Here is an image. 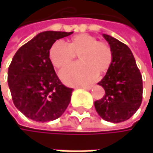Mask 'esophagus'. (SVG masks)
I'll use <instances>...</instances> for the list:
<instances>
[{"mask_svg": "<svg viewBox=\"0 0 153 153\" xmlns=\"http://www.w3.org/2000/svg\"><path fill=\"white\" fill-rule=\"evenodd\" d=\"M79 88H85V89H90V88H92V86H81V87H79Z\"/></svg>", "mask_w": 153, "mask_h": 153, "instance_id": "esophagus-1", "label": "esophagus"}]
</instances>
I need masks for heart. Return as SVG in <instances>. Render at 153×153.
I'll return each instance as SVG.
<instances>
[{"instance_id": "b5f03b06", "label": "heart", "mask_w": 153, "mask_h": 153, "mask_svg": "<svg viewBox=\"0 0 153 153\" xmlns=\"http://www.w3.org/2000/svg\"><path fill=\"white\" fill-rule=\"evenodd\" d=\"M78 55L80 62L71 65L61 73V78L70 85L90 82L97 74H103L110 68L113 53L105 42L88 33H80L70 38L66 45L56 42L49 49V59L57 69L68 66Z\"/></svg>"}]
</instances>
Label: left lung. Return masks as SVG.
Segmentation results:
<instances>
[{"mask_svg": "<svg viewBox=\"0 0 153 153\" xmlns=\"http://www.w3.org/2000/svg\"><path fill=\"white\" fill-rule=\"evenodd\" d=\"M103 35L111 47L113 59L98 82L105 94L95 101V108L105 120L119 123L128 120L141 105L143 79L129 48L110 35Z\"/></svg>", "mask_w": 153, "mask_h": 153, "instance_id": "obj_1", "label": "left lung"}]
</instances>
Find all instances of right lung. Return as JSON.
<instances>
[{
    "mask_svg": "<svg viewBox=\"0 0 153 153\" xmlns=\"http://www.w3.org/2000/svg\"><path fill=\"white\" fill-rule=\"evenodd\" d=\"M72 33H40L21 47L12 58L8 71L11 97L15 106L33 120L46 122L59 118L71 101L73 88L61 82L48 53L56 40Z\"/></svg>",
    "mask_w": 153,
    "mask_h": 153,
    "instance_id": "right-lung-1",
    "label": "right lung"
}]
</instances>
